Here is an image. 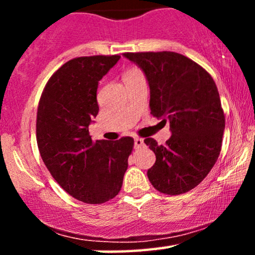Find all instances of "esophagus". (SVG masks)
Returning a JSON list of instances; mask_svg holds the SVG:
<instances>
[{
  "label": "esophagus",
  "instance_id": "1",
  "mask_svg": "<svg viewBox=\"0 0 255 255\" xmlns=\"http://www.w3.org/2000/svg\"><path fill=\"white\" fill-rule=\"evenodd\" d=\"M142 145H144V140H142L141 137H135V139H134V146H135L136 148L141 147Z\"/></svg>",
  "mask_w": 255,
  "mask_h": 255
}]
</instances>
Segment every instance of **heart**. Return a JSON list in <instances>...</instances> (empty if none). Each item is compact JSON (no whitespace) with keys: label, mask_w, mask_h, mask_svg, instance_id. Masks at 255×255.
I'll return each mask as SVG.
<instances>
[{"label":"heart","mask_w":255,"mask_h":255,"mask_svg":"<svg viewBox=\"0 0 255 255\" xmlns=\"http://www.w3.org/2000/svg\"><path fill=\"white\" fill-rule=\"evenodd\" d=\"M135 73H139V71L135 68H131V69H129V71L126 72V74L124 75V77H127V75H133V74H135Z\"/></svg>","instance_id":"1"}]
</instances>
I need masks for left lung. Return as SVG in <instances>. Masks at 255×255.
I'll use <instances>...</instances> for the list:
<instances>
[{"mask_svg": "<svg viewBox=\"0 0 255 255\" xmlns=\"http://www.w3.org/2000/svg\"><path fill=\"white\" fill-rule=\"evenodd\" d=\"M147 78L154 118L170 122L165 145L144 142L156 154L147 177L160 193L178 195L197 187L221 153L225 116L211 75L191 58L172 51L125 52Z\"/></svg>", "mask_w": 255, "mask_h": 255, "instance_id": "obj_1", "label": "left lung"}]
</instances>
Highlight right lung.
Returning <instances> with one entry per match:
<instances>
[{
    "mask_svg": "<svg viewBox=\"0 0 255 255\" xmlns=\"http://www.w3.org/2000/svg\"><path fill=\"white\" fill-rule=\"evenodd\" d=\"M120 55L69 60L44 87L37 110V145L44 164L61 187L86 204H103L121 191L134 140H96L89 126L96 118L98 81Z\"/></svg>",
    "mask_w": 255,
    "mask_h": 255,
    "instance_id": "obj_1",
    "label": "right lung"
}]
</instances>
